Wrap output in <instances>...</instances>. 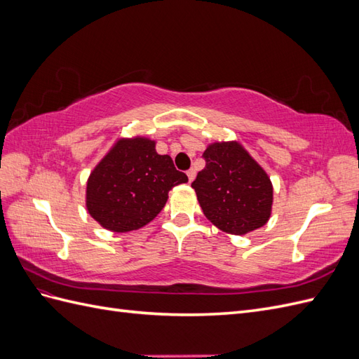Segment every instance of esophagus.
I'll return each instance as SVG.
<instances>
[{"label":"esophagus","instance_id":"1","mask_svg":"<svg viewBox=\"0 0 359 359\" xmlns=\"http://www.w3.org/2000/svg\"><path fill=\"white\" fill-rule=\"evenodd\" d=\"M187 177H189V181H190V182H193L194 177H196V170H194V169H190V170L187 172Z\"/></svg>","mask_w":359,"mask_h":359}]
</instances>
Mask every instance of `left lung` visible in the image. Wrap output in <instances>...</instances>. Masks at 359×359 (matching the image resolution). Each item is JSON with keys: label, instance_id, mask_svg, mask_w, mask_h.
Instances as JSON below:
<instances>
[{"label": "left lung", "instance_id": "left-lung-1", "mask_svg": "<svg viewBox=\"0 0 359 359\" xmlns=\"http://www.w3.org/2000/svg\"><path fill=\"white\" fill-rule=\"evenodd\" d=\"M205 168L191 187L215 227L245 235L268 223L274 189L268 173L238 140H215L206 147Z\"/></svg>", "mask_w": 359, "mask_h": 359}]
</instances>
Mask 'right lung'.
I'll return each mask as SVG.
<instances>
[{
  "mask_svg": "<svg viewBox=\"0 0 359 359\" xmlns=\"http://www.w3.org/2000/svg\"><path fill=\"white\" fill-rule=\"evenodd\" d=\"M147 136L118 137L86 180L85 206L106 231H137L165 208L169 191L187 182L170 156H160Z\"/></svg>",
  "mask_w": 359,
  "mask_h": 359,
  "instance_id": "add662e5",
  "label": "right lung"
}]
</instances>
